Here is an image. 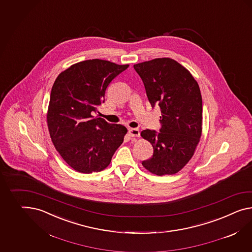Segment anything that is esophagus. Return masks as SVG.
Returning <instances> with one entry per match:
<instances>
[{"label":"esophagus","instance_id":"esophagus-1","mask_svg":"<svg viewBox=\"0 0 252 252\" xmlns=\"http://www.w3.org/2000/svg\"><path fill=\"white\" fill-rule=\"evenodd\" d=\"M129 134L130 137H139L140 136V130L136 128H131L129 129Z\"/></svg>","mask_w":252,"mask_h":252}]
</instances>
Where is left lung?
I'll list each match as a JSON object with an SVG mask.
<instances>
[{"instance_id": "1", "label": "left lung", "mask_w": 252, "mask_h": 252, "mask_svg": "<svg viewBox=\"0 0 252 252\" xmlns=\"http://www.w3.org/2000/svg\"><path fill=\"white\" fill-rule=\"evenodd\" d=\"M133 67L150 103L161 109L160 132H141L154 148V155L142 161V166L160 176L176 174L191 160L202 135L199 86L190 71L172 58H155Z\"/></svg>"}]
</instances>
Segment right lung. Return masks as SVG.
I'll use <instances>...</instances> for the list:
<instances>
[{
	"mask_svg": "<svg viewBox=\"0 0 252 252\" xmlns=\"http://www.w3.org/2000/svg\"><path fill=\"white\" fill-rule=\"evenodd\" d=\"M129 65L90 59L61 72L52 87L46 122L52 142L64 161L83 174L108 167L127 129L92 115L103 103L110 82Z\"/></svg>",
	"mask_w": 252,
	"mask_h": 252,
	"instance_id": "1",
	"label": "right lung"
}]
</instances>
